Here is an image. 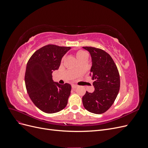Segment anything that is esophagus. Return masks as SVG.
<instances>
[{
    "mask_svg": "<svg viewBox=\"0 0 148 148\" xmlns=\"http://www.w3.org/2000/svg\"><path fill=\"white\" fill-rule=\"evenodd\" d=\"M71 87H72L73 89H76L77 88H78V86L76 84H71Z\"/></svg>",
    "mask_w": 148,
    "mask_h": 148,
    "instance_id": "1",
    "label": "esophagus"
}]
</instances>
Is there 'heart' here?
<instances>
[{
    "label": "heart",
    "mask_w": 148,
    "mask_h": 148,
    "mask_svg": "<svg viewBox=\"0 0 148 148\" xmlns=\"http://www.w3.org/2000/svg\"><path fill=\"white\" fill-rule=\"evenodd\" d=\"M86 55H87V53L83 51H78L77 52V59L78 60L79 59H81V58H82L83 57H84V56H86Z\"/></svg>",
    "instance_id": "heart-1"
}]
</instances>
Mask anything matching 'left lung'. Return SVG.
Returning <instances> with one entry per match:
<instances>
[{
    "label": "left lung",
    "instance_id": "1",
    "mask_svg": "<svg viewBox=\"0 0 148 148\" xmlns=\"http://www.w3.org/2000/svg\"><path fill=\"white\" fill-rule=\"evenodd\" d=\"M91 57L90 76L95 80V91L86 92L82 97L85 109L91 113H104L113 104L120 89V75L117 67L108 53L101 49L83 47Z\"/></svg>",
    "mask_w": 148,
    "mask_h": 148
}]
</instances>
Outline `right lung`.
<instances>
[{
	"instance_id": "obj_1",
	"label": "right lung",
	"mask_w": 148,
	"mask_h": 148,
	"mask_svg": "<svg viewBox=\"0 0 148 148\" xmlns=\"http://www.w3.org/2000/svg\"><path fill=\"white\" fill-rule=\"evenodd\" d=\"M70 49L48 44L36 51L26 65V90L34 104L44 112H58L68 103L71 85L54 82L52 73L59 69L62 57Z\"/></svg>"
}]
</instances>
